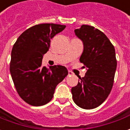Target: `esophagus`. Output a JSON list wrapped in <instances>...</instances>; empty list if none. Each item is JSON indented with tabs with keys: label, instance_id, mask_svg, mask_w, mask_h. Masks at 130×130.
<instances>
[{
	"label": "esophagus",
	"instance_id": "1",
	"mask_svg": "<svg viewBox=\"0 0 130 130\" xmlns=\"http://www.w3.org/2000/svg\"><path fill=\"white\" fill-rule=\"evenodd\" d=\"M68 74H69V75H73V73H72L71 71H68Z\"/></svg>",
	"mask_w": 130,
	"mask_h": 130
}]
</instances>
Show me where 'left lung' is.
I'll return each instance as SVG.
<instances>
[{
    "mask_svg": "<svg viewBox=\"0 0 130 130\" xmlns=\"http://www.w3.org/2000/svg\"><path fill=\"white\" fill-rule=\"evenodd\" d=\"M74 32L84 44L80 61L87 71L71 88L72 98L78 107L93 109L106 100L112 90L117 68L115 50L104 33L93 26L83 25Z\"/></svg>",
    "mask_w": 130,
    "mask_h": 130,
    "instance_id": "1",
    "label": "left lung"
}]
</instances>
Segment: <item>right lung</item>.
Wrapping results in <instances>:
<instances>
[{"instance_id": "obj_1", "label": "right lung", "mask_w": 130, "mask_h": 130, "mask_svg": "<svg viewBox=\"0 0 130 130\" xmlns=\"http://www.w3.org/2000/svg\"><path fill=\"white\" fill-rule=\"evenodd\" d=\"M65 27L53 23L36 25L22 32L13 45L10 71L18 93L28 104L41 106L48 103L56 86L68 75L65 67L46 68L42 61L51 39Z\"/></svg>"}]
</instances>
